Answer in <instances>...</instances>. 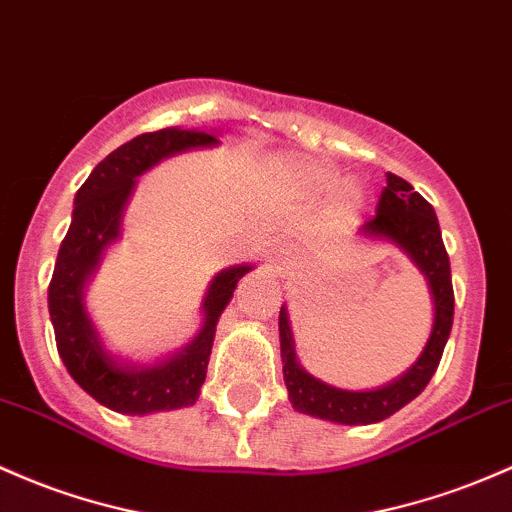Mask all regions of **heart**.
Masks as SVG:
<instances>
[{"label": "heart", "mask_w": 512, "mask_h": 512, "mask_svg": "<svg viewBox=\"0 0 512 512\" xmlns=\"http://www.w3.org/2000/svg\"><path fill=\"white\" fill-rule=\"evenodd\" d=\"M296 177H299V182L303 187L308 189V192L313 194H325L330 192V189L338 187L340 182V174L333 170V167H325V165H313V162H308V165H301L299 170H296ZM338 201L345 209H352V206L359 204V187L355 182H342L340 189H338Z\"/></svg>", "instance_id": "heart-1"}]
</instances>
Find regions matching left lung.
I'll return each mask as SVG.
<instances>
[{
    "instance_id": "left-lung-1",
    "label": "left lung",
    "mask_w": 512,
    "mask_h": 512,
    "mask_svg": "<svg viewBox=\"0 0 512 512\" xmlns=\"http://www.w3.org/2000/svg\"><path fill=\"white\" fill-rule=\"evenodd\" d=\"M359 233L364 238L389 240L411 257L413 265L428 279L432 303H435V320H432L428 345L423 347L418 362L406 374L381 389L347 391L325 384L301 367L296 359L289 313L282 306L279 342H282L284 384L289 391L291 406L299 413L340 425L379 423V420L401 411L406 403H411L437 372L454 318L452 272H449V257L445 243H442L440 223H437L435 209L406 179L386 172V187L381 192L379 206H376V216L369 218L359 228Z\"/></svg>"
}]
</instances>
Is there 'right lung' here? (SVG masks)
I'll return each instance as SVG.
<instances>
[{"label": "right lung", "instance_id": "obj_1", "mask_svg": "<svg viewBox=\"0 0 512 512\" xmlns=\"http://www.w3.org/2000/svg\"><path fill=\"white\" fill-rule=\"evenodd\" d=\"M213 145H218L213 131L162 128L143 133L106 155L75 194L72 223L48 286V311L67 372L94 401L116 413L145 415L196 403L206 379L218 318L233 299L235 286L252 269V265L221 269L201 303L204 325L199 335L177 355L155 364H128L106 352L84 308V286L97 272L101 252L119 240L121 216L136 189V177L165 157Z\"/></svg>", "mask_w": 512, "mask_h": 512}]
</instances>
